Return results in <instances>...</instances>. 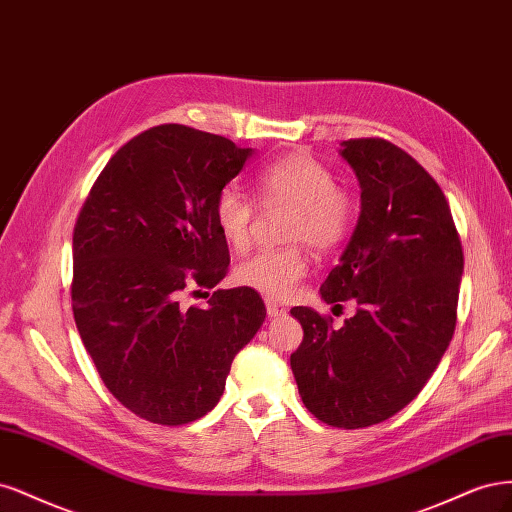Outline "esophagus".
I'll return each instance as SVG.
<instances>
[{
    "label": "esophagus",
    "instance_id": "1",
    "mask_svg": "<svg viewBox=\"0 0 512 512\" xmlns=\"http://www.w3.org/2000/svg\"><path fill=\"white\" fill-rule=\"evenodd\" d=\"M266 310H268V317H283V315H287V308L272 302V300L266 302Z\"/></svg>",
    "mask_w": 512,
    "mask_h": 512
}]
</instances>
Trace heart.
Listing matches in <instances>:
<instances>
[{
  "label": "heart",
  "mask_w": 512,
  "mask_h": 512,
  "mask_svg": "<svg viewBox=\"0 0 512 512\" xmlns=\"http://www.w3.org/2000/svg\"><path fill=\"white\" fill-rule=\"evenodd\" d=\"M255 195L263 208L291 206L289 242H308L315 251H332L351 234L355 223L353 195L336 185V174L308 155H289L263 166L255 176ZM212 219L229 249L242 253L251 244L253 202L236 187H223L214 197ZM308 272L302 246L257 251L238 263L234 280L263 298L283 302Z\"/></svg>",
  "instance_id": "b5f03b06"
}]
</instances>
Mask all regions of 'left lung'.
Listing matches in <instances>:
<instances>
[{"mask_svg":"<svg viewBox=\"0 0 512 512\" xmlns=\"http://www.w3.org/2000/svg\"><path fill=\"white\" fill-rule=\"evenodd\" d=\"M361 212L338 266L321 285L327 304L357 302L342 327L308 306L291 308L304 340L291 370L319 421L359 430L417 398L455 332L464 251L447 197L400 146L342 142Z\"/></svg>","mask_w":512,"mask_h":512,"instance_id":"8db88e82","label":"left lung"}]
</instances>
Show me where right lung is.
<instances>
[{
    "label": "right lung",
    "instance_id": "1",
    "mask_svg": "<svg viewBox=\"0 0 512 512\" xmlns=\"http://www.w3.org/2000/svg\"><path fill=\"white\" fill-rule=\"evenodd\" d=\"M253 148L187 125L142 131L110 157L74 225L72 310L104 385L140 419L183 425L217 406L266 319L259 293L217 289L229 266L214 197Z\"/></svg>",
    "mask_w": 512,
    "mask_h": 512
}]
</instances>
